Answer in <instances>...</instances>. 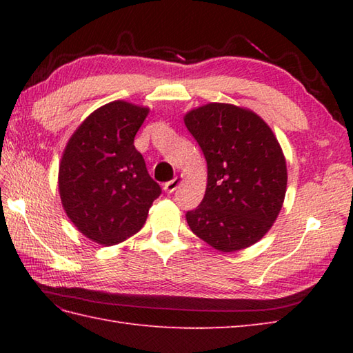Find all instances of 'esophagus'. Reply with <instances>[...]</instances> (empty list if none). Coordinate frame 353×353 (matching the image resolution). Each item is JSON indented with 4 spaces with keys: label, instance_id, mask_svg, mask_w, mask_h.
I'll return each mask as SVG.
<instances>
[{
    "label": "esophagus",
    "instance_id": "esophagus-1",
    "mask_svg": "<svg viewBox=\"0 0 353 353\" xmlns=\"http://www.w3.org/2000/svg\"><path fill=\"white\" fill-rule=\"evenodd\" d=\"M182 181H183V177H182V176H177V177L172 179V181H170V182L165 183V185H163V190H165V192H168V194L174 192V191L179 188V185L182 183Z\"/></svg>",
    "mask_w": 353,
    "mask_h": 353
}]
</instances>
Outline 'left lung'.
Here are the masks:
<instances>
[{
    "mask_svg": "<svg viewBox=\"0 0 353 353\" xmlns=\"http://www.w3.org/2000/svg\"><path fill=\"white\" fill-rule=\"evenodd\" d=\"M208 163L205 197L186 214L215 250L250 247L272 229L287 192V161L270 125L253 110L208 103L183 117Z\"/></svg>",
    "mask_w": 353,
    "mask_h": 353,
    "instance_id": "1",
    "label": "left lung"
}]
</instances>
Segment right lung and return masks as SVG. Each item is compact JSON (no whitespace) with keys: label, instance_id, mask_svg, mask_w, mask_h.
Wrapping results in <instances>:
<instances>
[{"label":"right lung","instance_id":"add662e5","mask_svg":"<svg viewBox=\"0 0 353 353\" xmlns=\"http://www.w3.org/2000/svg\"><path fill=\"white\" fill-rule=\"evenodd\" d=\"M150 108L124 100L94 110L66 142L59 163V194L68 219L91 241L115 245L144 226L159 197L133 145Z\"/></svg>","mask_w":353,"mask_h":353}]
</instances>
